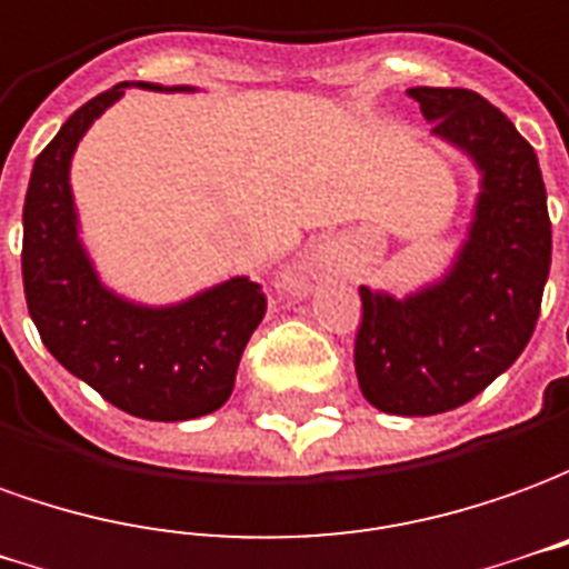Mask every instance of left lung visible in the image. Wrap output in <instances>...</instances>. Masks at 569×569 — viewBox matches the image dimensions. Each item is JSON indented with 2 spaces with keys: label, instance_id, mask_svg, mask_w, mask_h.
Instances as JSON below:
<instances>
[{
  "label": "left lung",
  "instance_id": "left-lung-1",
  "mask_svg": "<svg viewBox=\"0 0 569 569\" xmlns=\"http://www.w3.org/2000/svg\"><path fill=\"white\" fill-rule=\"evenodd\" d=\"M407 94L481 180L469 232L441 276L405 297L358 288L356 373L382 413L432 417L485 392L523 352L549 278L551 223L533 147L493 103L466 88Z\"/></svg>",
  "mask_w": 569,
  "mask_h": 569
}]
</instances>
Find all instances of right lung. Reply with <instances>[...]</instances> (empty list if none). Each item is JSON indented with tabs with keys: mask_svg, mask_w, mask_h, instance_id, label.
Masks as SVG:
<instances>
[{
	"mask_svg": "<svg viewBox=\"0 0 569 569\" xmlns=\"http://www.w3.org/2000/svg\"><path fill=\"white\" fill-rule=\"evenodd\" d=\"M124 88L199 91L192 84L122 82L72 112L33 164L23 201V293L46 349L110 405L156 422L196 420L227 405L241 352L266 316L248 276L149 306L103 284L79 236L70 164L88 128Z\"/></svg>",
	"mask_w": 569,
	"mask_h": 569,
	"instance_id": "add662e5",
	"label": "right lung"
}]
</instances>
